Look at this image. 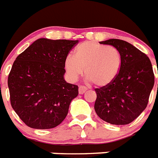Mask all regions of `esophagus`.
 I'll list each match as a JSON object with an SVG mask.
<instances>
[{"mask_svg": "<svg viewBox=\"0 0 158 158\" xmlns=\"http://www.w3.org/2000/svg\"><path fill=\"white\" fill-rule=\"evenodd\" d=\"M86 90H87L86 87L82 86V85H80V86H79V89H78V91H79V94H84Z\"/></svg>", "mask_w": 158, "mask_h": 158, "instance_id": "34e87169", "label": "esophagus"}]
</instances>
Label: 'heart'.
I'll return each mask as SVG.
<instances>
[{
	"instance_id": "obj_1",
	"label": "heart",
	"mask_w": 158,
	"mask_h": 158,
	"mask_svg": "<svg viewBox=\"0 0 158 158\" xmlns=\"http://www.w3.org/2000/svg\"><path fill=\"white\" fill-rule=\"evenodd\" d=\"M64 65L69 80H77L85 69L88 81L98 86H105L118 75L122 56L114 46L85 41L76 48L74 56L67 55Z\"/></svg>"
}]
</instances>
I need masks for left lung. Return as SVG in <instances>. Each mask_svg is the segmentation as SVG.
I'll use <instances>...</instances> for the list:
<instances>
[{"mask_svg": "<svg viewBox=\"0 0 158 158\" xmlns=\"http://www.w3.org/2000/svg\"><path fill=\"white\" fill-rule=\"evenodd\" d=\"M119 50L121 69L113 81L96 88L94 110L104 122L113 125L132 122L144 110L154 85V74L149 58L133 45L119 39L100 41Z\"/></svg>", "mask_w": 158, "mask_h": 158, "instance_id": "obj_1", "label": "left lung"}]
</instances>
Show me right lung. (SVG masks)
<instances>
[{"label": "right lung", "mask_w": 158, "mask_h": 158, "mask_svg": "<svg viewBox=\"0 0 158 158\" xmlns=\"http://www.w3.org/2000/svg\"><path fill=\"white\" fill-rule=\"evenodd\" d=\"M77 43L40 38L14 62L8 77L10 103L27 127L51 129L65 119L78 86L64 80V59Z\"/></svg>", "instance_id": "1"}]
</instances>
